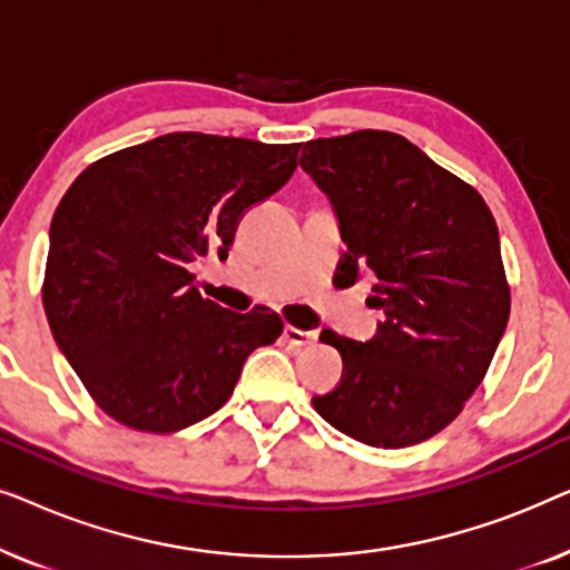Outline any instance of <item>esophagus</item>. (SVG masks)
I'll use <instances>...</instances> for the list:
<instances>
[{
    "mask_svg": "<svg viewBox=\"0 0 570 570\" xmlns=\"http://www.w3.org/2000/svg\"><path fill=\"white\" fill-rule=\"evenodd\" d=\"M283 337H285V342H287V345H291V347H308V345H314V342L318 340V332L295 330V326L287 324L285 332H283Z\"/></svg>",
    "mask_w": 570,
    "mask_h": 570,
    "instance_id": "34e87169",
    "label": "esophagus"
}]
</instances>
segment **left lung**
<instances>
[{"label":"left lung","instance_id":"left-lung-1","mask_svg":"<svg viewBox=\"0 0 570 570\" xmlns=\"http://www.w3.org/2000/svg\"><path fill=\"white\" fill-rule=\"evenodd\" d=\"M301 168L330 197L353 285L376 277L368 342L326 332L342 379L314 396L326 423L376 449L443 431L485 379L511 314L501 238L485 199L394 131L311 139Z\"/></svg>","mask_w":570,"mask_h":570}]
</instances>
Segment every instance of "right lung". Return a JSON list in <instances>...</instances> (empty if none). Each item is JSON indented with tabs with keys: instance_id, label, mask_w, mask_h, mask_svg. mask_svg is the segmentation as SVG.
<instances>
[{
	"instance_id": "obj_1",
	"label": "right lung",
	"mask_w": 570,
	"mask_h": 570,
	"mask_svg": "<svg viewBox=\"0 0 570 570\" xmlns=\"http://www.w3.org/2000/svg\"><path fill=\"white\" fill-rule=\"evenodd\" d=\"M301 145L174 131L106 155L61 197L43 308L92 400L116 423L174 433L220 410L246 357L283 334L256 306L202 298L191 267L228 259L248 207L283 189Z\"/></svg>"
}]
</instances>
